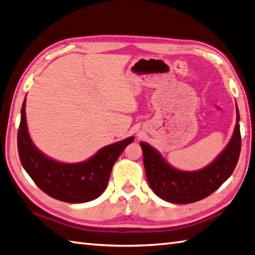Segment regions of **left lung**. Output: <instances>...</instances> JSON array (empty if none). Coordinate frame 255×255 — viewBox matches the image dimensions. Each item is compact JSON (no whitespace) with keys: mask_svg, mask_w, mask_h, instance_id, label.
Segmentation results:
<instances>
[{"mask_svg":"<svg viewBox=\"0 0 255 255\" xmlns=\"http://www.w3.org/2000/svg\"><path fill=\"white\" fill-rule=\"evenodd\" d=\"M236 112L237 122L229 143L214 161L202 169L194 171L176 169L154 147L145 142H140L146 179L157 197L170 203H193L209 197L229 178L238 163L241 150L238 108H236Z\"/></svg>","mask_w":255,"mask_h":255,"instance_id":"1","label":"left lung"}]
</instances>
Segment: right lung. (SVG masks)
Returning a JSON list of instances; mask_svg holds the SVG:
<instances>
[{
	"label": "right lung",
	"instance_id": "right-lung-1",
	"mask_svg": "<svg viewBox=\"0 0 255 255\" xmlns=\"http://www.w3.org/2000/svg\"><path fill=\"white\" fill-rule=\"evenodd\" d=\"M26 101L21 117L17 146L22 167L41 190L67 203H84L99 198L109 183L117 158L134 137L106 145L91 158L80 163H61L43 154L29 135L26 123Z\"/></svg>",
	"mask_w": 255,
	"mask_h": 255
}]
</instances>
